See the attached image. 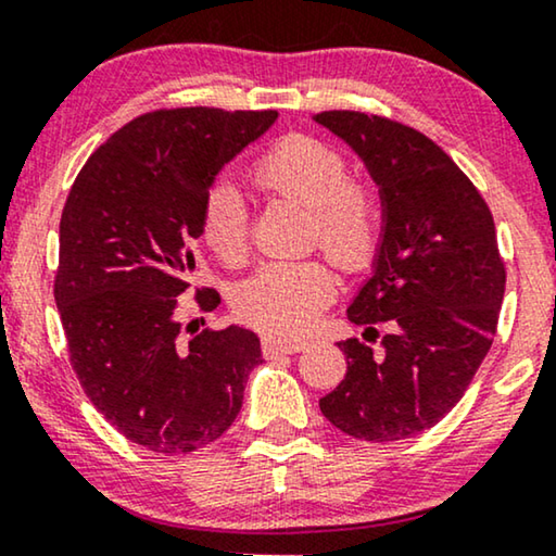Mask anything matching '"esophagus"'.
Wrapping results in <instances>:
<instances>
[{"mask_svg": "<svg viewBox=\"0 0 556 556\" xmlns=\"http://www.w3.org/2000/svg\"><path fill=\"white\" fill-rule=\"evenodd\" d=\"M306 346V339H293V337H263V352L265 356L273 354H295Z\"/></svg>", "mask_w": 556, "mask_h": 556, "instance_id": "obj_1", "label": "esophagus"}]
</instances>
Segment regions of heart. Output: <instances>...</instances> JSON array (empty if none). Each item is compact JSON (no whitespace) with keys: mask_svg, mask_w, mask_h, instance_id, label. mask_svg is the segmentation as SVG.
Returning a JSON list of instances; mask_svg holds the SVG:
<instances>
[{"mask_svg":"<svg viewBox=\"0 0 556 556\" xmlns=\"http://www.w3.org/2000/svg\"><path fill=\"white\" fill-rule=\"evenodd\" d=\"M349 174L346 156L337 147L303 134L278 139L250 166V179L261 192L311 210L314 240L333 263L362 270L377 253L382 219L371 189ZM200 227L204 245L225 265L248 261V204L230 181L210 187ZM337 286V273L324 261L268 263L240 286L235 306L265 331L299 333L333 301Z\"/></svg>","mask_w":556,"mask_h":556,"instance_id":"b5f03b06","label":"heart"}]
</instances>
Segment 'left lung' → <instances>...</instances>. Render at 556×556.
<instances>
[{
    "instance_id": "left-lung-1",
    "label": "left lung",
    "mask_w": 556,
    "mask_h": 556,
    "mask_svg": "<svg viewBox=\"0 0 556 556\" xmlns=\"http://www.w3.org/2000/svg\"><path fill=\"white\" fill-rule=\"evenodd\" d=\"M316 124L346 141L382 200L371 276L349 321L390 326L382 349L339 341L346 377L318 402L326 420L367 443L438 425L468 390L496 337L506 270L489 204L458 164L415 128L359 111H324Z\"/></svg>"
}]
</instances>
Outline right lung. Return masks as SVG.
<instances>
[{
  "label": "right lung",
  "instance_id": "1",
  "mask_svg": "<svg viewBox=\"0 0 556 556\" xmlns=\"http://www.w3.org/2000/svg\"><path fill=\"white\" fill-rule=\"evenodd\" d=\"M278 111L143 113L96 149L60 217L55 303L88 400L121 435L179 455L215 443L242 407L261 339L242 326L181 341L177 299L194 273L215 177ZM200 293V291H197ZM204 311L215 291L197 295Z\"/></svg>",
  "mask_w": 556,
  "mask_h": 556
}]
</instances>
